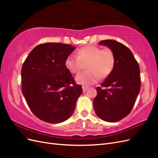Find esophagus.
<instances>
[{
	"mask_svg": "<svg viewBox=\"0 0 158 158\" xmlns=\"http://www.w3.org/2000/svg\"><path fill=\"white\" fill-rule=\"evenodd\" d=\"M82 89H83V92H86V91L88 90V88L86 87V86H84V85H83V86H82Z\"/></svg>",
	"mask_w": 158,
	"mask_h": 158,
	"instance_id": "esophagus-1",
	"label": "esophagus"
}]
</instances>
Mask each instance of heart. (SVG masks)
<instances>
[{
	"label": "heart",
	"mask_w": 158,
	"mask_h": 158,
	"mask_svg": "<svg viewBox=\"0 0 158 158\" xmlns=\"http://www.w3.org/2000/svg\"><path fill=\"white\" fill-rule=\"evenodd\" d=\"M64 64L72 74L80 73L86 64L88 70L76 76V80L79 84L88 85L96 83L100 77H108L114 69L115 58L111 49L89 45L80 49L77 56H69Z\"/></svg>",
	"instance_id": "heart-1"
}]
</instances>
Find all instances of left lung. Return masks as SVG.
Masks as SVG:
<instances>
[{"label": "left lung", "instance_id": "8db88e82", "mask_svg": "<svg viewBox=\"0 0 158 158\" xmlns=\"http://www.w3.org/2000/svg\"><path fill=\"white\" fill-rule=\"evenodd\" d=\"M111 49L115 58L111 74L97 87L94 108L97 115L107 122H117L127 117L135 105L140 89L139 65L131 50L117 41L99 43Z\"/></svg>", "mask_w": 158, "mask_h": 158}]
</instances>
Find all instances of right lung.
Segmentation results:
<instances>
[{
	"mask_svg": "<svg viewBox=\"0 0 158 158\" xmlns=\"http://www.w3.org/2000/svg\"><path fill=\"white\" fill-rule=\"evenodd\" d=\"M76 47L61 43L38 45L23 64L22 90L32 113L41 120L60 123L72 115L82 88L65 60Z\"/></svg>",
	"mask_w": 158,
	"mask_h": 158,
	"instance_id": "right-lung-1",
	"label": "right lung"
}]
</instances>
